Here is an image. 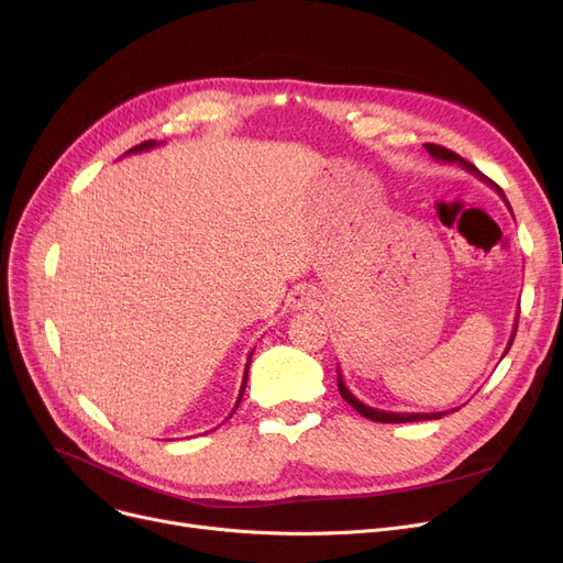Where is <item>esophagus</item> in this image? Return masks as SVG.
<instances>
[{"instance_id":"1","label":"esophagus","mask_w":563,"mask_h":563,"mask_svg":"<svg viewBox=\"0 0 563 563\" xmlns=\"http://www.w3.org/2000/svg\"><path fill=\"white\" fill-rule=\"evenodd\" d=\"M316 300H318L316 292L300 290V292H296V296H292V307H313Z\"/></svg>"}]
</instances>
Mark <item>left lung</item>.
<instances>
[{"label": "left lung", "instance_id": "8db88e82", "mask_svg": "<svg viewBox=\"0 0 563 563\" xmlns=\"http://www.w3.org/2000/svg\"><path fill=\"white\" fill-rule=\"evenodd\" d=\"M426 151L433 155V159H438V163H459L463 169H467L470 174H474L476 178H481L484 183H490L484 174H481L474 165H470L467 159H463L459 153H453V151H449V148H444V146H438V144H426ZM493 185V183H490ZM495 187V185H493ZM495 190L499 192V197L504 199V195H501V190L499 187H495ZM506 201V199H504ZM506 206H508V201H506ZM511 208V206H508ZM516 330H518V323L514 325V332H511V341H508V345H506V351H504V355L508 353V347H511V343H514V339H516ZM336 383H339V394L343 396V400L345 404H351L362 417H366V419H371V421H380V423H408V421H426V419H442L446 412H387V410H376V408H371V406H366V404H362V400L345 387V383H343V378H341V371H336ZM459 410V408H456Z\"/></svg>", "mask_w": 563, "mask_h": 563}]
</instances>
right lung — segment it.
<instances>
[{
    "label": "right lung",
    "instance_id": "right-lung-1",
    "mask_svg": "<svg viewBox=\"0 0 563 563\" xmlns=\"http://www.w3.org/2000/svg\"><path fill=\"white\" fill-rule=\"evenodd\" d=\"M155 146H159L157 142H144V144H140V146H135V148H130L125 155H130V153H142V151H151V148H155ZM254 353V351H252ZM252 353H250V357H247V364H245V376H243V385H240V394H238V400H235V406H233V410H231V415L235 412V408L240 406V398H243V394H245V385H247V371H250V360H252ZM229 415V417H231Z\"/></svg>",
    "mask_w": 563,
    "mask_h": 563
}]
</instances>
